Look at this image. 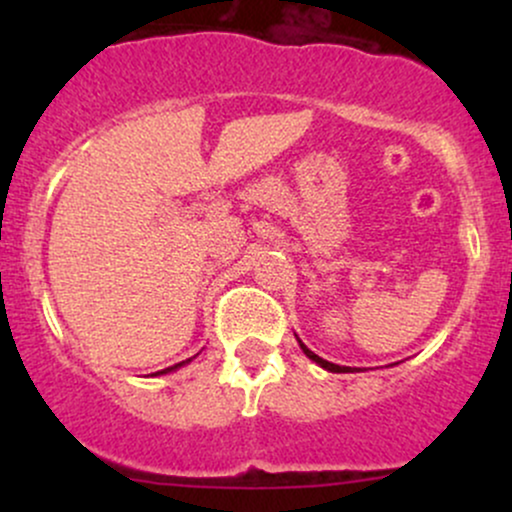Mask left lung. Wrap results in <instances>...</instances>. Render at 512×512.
<instances>
[{"label": "left lung", "mask_w": 512, "mask_h": 512, "mask_svg": "<svg viewBox=\"0 0 512 512\" xmlns=\"http://www.w3.org/2000/svg\"><path fill=\"white\" fill-rule=\"evenodd\" d=\"M298 344H301V349H303V354L310 358V361H315L317 366H322L325 370H330V373H349V366H337V363H330V361H325V358H320L317 354H313V351L308 349V346H305L301 339H298Z\"/></svg>", "instance_id": "8db88e82"}]
</instances>
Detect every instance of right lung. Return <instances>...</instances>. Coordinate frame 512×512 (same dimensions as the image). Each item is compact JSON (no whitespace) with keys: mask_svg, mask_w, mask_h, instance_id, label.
I'll list each match as a JSON object with an SVG mask.
<instances>
[{"mask_svg":"<svg viewBox=\"0 0 512 512\" xmlns=\"http://www.w3.org/2000/svg\"><path fill=\"white\" fill-rule=\"evenodd\" d=\"M192 358H187V361H180V363H175V366H170V368H163L161 373H170V370H175V368H180V366H185V363H190Z\"/></svg>","mask_w":512,"mask_h":512,"instance_id":"1","label":"right lung"}]
</instances>
